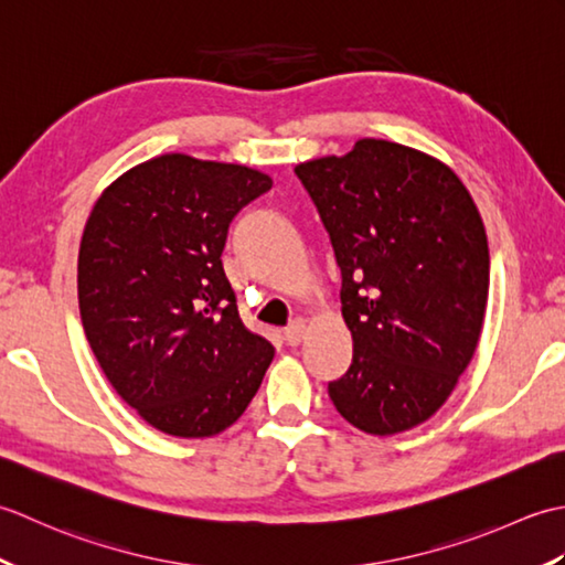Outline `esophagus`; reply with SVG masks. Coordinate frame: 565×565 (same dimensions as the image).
Returning a JSON list of instances; mask_svg holds the SVG:
<instances>
[{
    "mask_svg": "<svg viewBox=\"0 0 565 565\" xmlns=\"http://www.w3.org/2000/svg\"><path fill=\"white\" fill-rule=\"evenodd\" d=\"M284 338H286V342H289L291 347L301 344L303 338H306V322L303 320H294L291 326L284 330Z\"/></svg>",
    "mask_w": 565,
    "mask_h": 565,
    "instance_id": "34e87169",
    "label": "esophagus"
}]
</instances>
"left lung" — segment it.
<instances>
[{"label": "left lung", "instance_id": "left-lung-1", "mask_svg": "<svg viewBox=\"0 0 565 565\" xmlns=\"http://www.w3.org/2000/svg\"><path fill=\"white\" fill-rule=\"evenodd\" d=\"M342 274L354 354L328 383L356 429L391 437L447 403L481 340L490 255L483 218L449 164L362 138L296 164Z\"/></svg>", "mask_w": 565, "mask_h": 565}]
</instances>
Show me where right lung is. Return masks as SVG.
Returning <instances> with one entry per match:
<instances>
[{
	"instance_id": "right-lung-1",
	"label": "right lung",
	"mask_w": 565,
	"mask_h": 565,
	"mask_svg": "<svg viewBox=\"0 0 565 565\" xmlns=\"http://www.w3.org/2000/svg\"><path fill=\"white\" fill-rule=\"evenodd\" d=\"M271 177L170 152L104 189L77 259L82 328L114 391L154 429L203 439L255 398L274 347L237 316L227 225Z\"/></svg>"
}]
</instances>
